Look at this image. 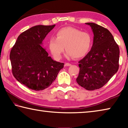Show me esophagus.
<instances>
[{
  "label": "esophagus",
  "instance_id": "1",
  "mask_svg": "<svg viewBox=\"0 0 128 128\" xmlns=\"http://www.w3.org/2000/svg\"><path fill=\"white\" fill-rule=\"evenodd\" d=\"M71 66V64L68 63V62H66V63H65V66Z\"/></svg>",
  "mask_w": 128,
  "mask_h": 128
}]
</instances>
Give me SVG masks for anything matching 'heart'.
Segmentation results:
<instances>
[{
    "label": "heart",
    "mask_w": 128,
    "mask_h": 128,
    "mask_svg": "<svg viewBox=\"0 0 128 128\" xmlns=\"http://www.w3.org/2000/svg\"><path fill=\"white\" fill-rule=\"evenodd\" d=\"M92 43L90 34L68 26L58 30L56 33V38L52 36L49 39L48 46L51 54L56 60L61 58L64 47L67 58L73 56L74 59H80L89 52Z\"/></svg>",
    "instance_id": "b5f03b06"
}]
</instances>
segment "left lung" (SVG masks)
Listing matches in <instances>:
<instances>
[{
  "instance_id": "8db88e82",
  "label": "left lung",
  "mask_w": 128,
  "mask_h": 128,
  "mask_svg": "<svg viewBox=\"0 0 128 128\" xmlns=\"http://www.w3.org/2000/svg\"><path fill=\"white\" fill-rule=\"evenodd\" d=\"M89 25L94 34L91 50L79 61L80 72L76 81L88 90L100 88L118 69L120 50L108 29L92 22Z\"/></svg>"
}]
</instances>
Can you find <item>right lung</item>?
<instances>
[{
    "mask_svg": "<svg viewBox=\"0 0 128 128\" xmlns=\"http://www.w3.org/2000/svg\"><path fill=\"white\" fill-rule=\"evenodd\" d=\"M53 25H36L18 36L10 52L14 76L27 88L42 90L55 81L64 64L54 60L43 48V40Z\"/></svg>",
    "mask_w": 128,
    "mask_h": 128,
    "instance_id": "obj_1",
    "label": "right lung"
}]
</instances>
